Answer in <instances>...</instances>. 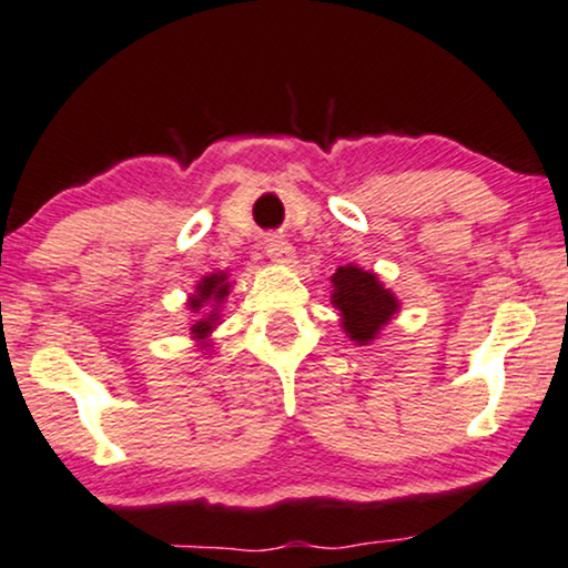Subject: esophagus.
Instances as JSON below:
<instances>
[{"label": "esophagus", "instance_id": "34e87169", "mask_svg": "<svg viewBox=\"0 0 568 568\" xmlns=\"http://www.w3.org/2000/svg\"><path fill=\"white\" fill-rule=\"evenodd\" d=\"M266 255L274 263H278V266H290V263H294V247L284 237H276V234L266 240Z\"/></svg>", "mask_w": 568, "mask_h": 568}]
</instances>
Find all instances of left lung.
Listing matches in <instances>:
<instances>
[{
    "label": "left lung",
    "instance_id": "8db88e82",
    "mask_svg": "<svg viewBox=\"0 0 568 568\" xmlns=\"http://www.w3.org/2000/svg\"><path fill=\"white\" fill-rule=\"evenodd\" d=\"M331 284H334L331 302L342 313V326L352 342H373L381 328L399 313V300L378 282L373 271L347 263V266L336 268Z\"/></svg>",
    "mask_w": 568,
    "mask_h": 568
}]
</instances>
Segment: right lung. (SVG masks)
I'll list each match as a JSON object with an SVG mask.
<instances>
[{
    "mask_svg": "<svg viewBox=\"0 0 568 568\" xmlns=\"http://www.w3.org/2000/svg\"><path fill=\"white\" fill-rule=\"evenodd\" d=\"M230 286H232L230 276H226L224 271H216V274L203 276L195 286V294L187 300V307L193 313H201L205 305H211V311L205 313L203 318H197L193 326H190V334H193V338H197L203 347H209V336H211V331L216 328V321H219L216 311H219L221 302H224L226 294H230Z\"/></svg>",
    "mask_w": 568,
    "mask_h": 568,
    "instance_id": "1",
    "label": "right lung"
}]
</instances>
